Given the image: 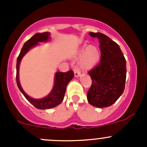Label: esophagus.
<instances>
[{"label": "esophagus", "instance_id": "esophagus-1", "mask_svg": "<svg viewBox=\"0 0 147 147\" xmlns=\"http://www.w3.org/2000/svg\"><path fill=\"white\" fill-rule=\"evenodd\" d=\"M80 73H81L80 69L78 67L75 68V76L76 77V78H78V77H79L80 75Z\"/></svg>", "mask_w": 147, "mask_h": 147}]
</instances>
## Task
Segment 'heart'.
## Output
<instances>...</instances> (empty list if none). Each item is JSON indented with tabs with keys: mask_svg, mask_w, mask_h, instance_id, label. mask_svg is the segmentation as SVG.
I'll return each mask as SVG.
<instances>
[{
	"mask_svg": "<svg viewBox=\"0 0 147 147\" xmlns=\"http://www.w3.org/2000/svg\"><path fill=\"white\" fill-rule=\"evenodd\" d=\"M80 55H82L80 67L84 70L92 68L100 60V51L94 45L84 47L81 50Z\"/></svg>",
	"mask_w": 147,
	"mask_h": 147,
	"instance_id": "heart-1",
	"label": "heart"
}]
</instances>
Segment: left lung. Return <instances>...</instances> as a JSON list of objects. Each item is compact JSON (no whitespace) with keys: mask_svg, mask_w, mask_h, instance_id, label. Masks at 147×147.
Listing matches in <instances>:
<instances>
[{"mask_svg":"<svg viewBox=\"0 0 147 147\" xmlns=\"http://www.w3.org/2000/svg\"><path fill=\"white\" fill-rule=\"evenodd\" d=\"M100 42L101 60L88 74L92 85L87 92V101L99 108L113 105L121 95L125 87L126 60L119 46L102 32H90Z\"/></svg>","mask_w":147,"mask_h":147,"instance_id":"left-lung-1","label":"left lung"}]
</instances>
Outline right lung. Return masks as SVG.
<instances>
[{
  "label": "right lung",
  "mask_w": 147,
  "mask_h": 147,
  "mask_svg": "<svg viewBox=\"0 0 147 147\" xmlns=\"http://www.w3.org/2000/svg\"><path fill=\"white\" fill-rule=\"evenodd\" d=\"M50 39V33L48 32H42V33H36L25 42L22 47L20 53L17 59V64H16V82L24 97L33 105L34 107L39 109H46L55 107L60 105L64 99V96L66 91V87L69 81L73 78L74 72L72 70H69L67 72H57L55 74V83L51 92L47 96L42 99H32L28 95L20 86L18 78V70L19 65H20L21 59L26 53L32 48L34 46L37 45L38 42H47Z\"/></svg>",
  "instance_id": "1"
}]
</instances>
